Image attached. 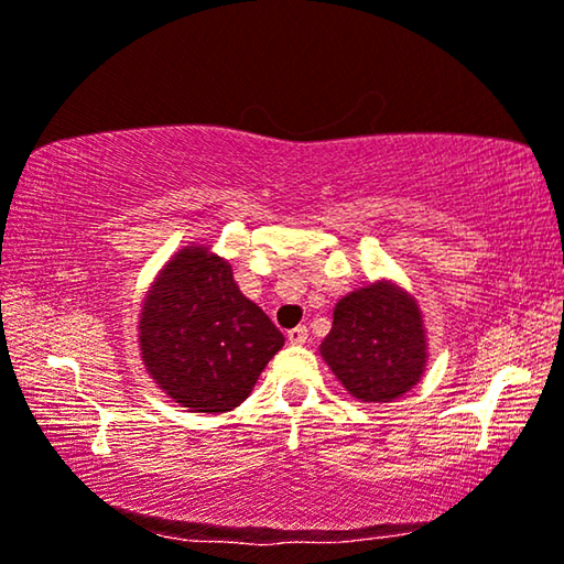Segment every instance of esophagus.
Returning a JSON list of instances; mask_svg holds the SVG:
<instances>
[{
	"instance_id": "esophagus-1",
	"label": "esophagus",
	"mask_w": 564,
	"mask_h": 564,
	"mask_svg": "<svg viewBox=\"0 0 564 564\" xmlns=\"http://www.w3.org/2000/svg\"><path fill=\"white\" fill-rule=\"evenodd\" d=\"M285 338H289V341H291V344H296V346L306 344V341H308V328H306V326H296V328H291V330H289V336H285Z\"/></svg>"
}]
</instances>
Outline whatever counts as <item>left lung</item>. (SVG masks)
<instances>
[{
	"label": "left lung",
	"mask_w": 564,
	"mask_h": 564,
	"mask_svg": "<svg viewBox=\"0 0 564 564\" xmlns=\"http://www.w3.org/2000/svg\"><path fill=\"white\" fill-rule=\"evenodd\" d=\"M424 316L399 283H366L334 306V324L318 346L321 359L348 394L387 404L422 381L429 359Z\"/></svg>",
	"instance_id": "obj_1"
}]
</instances>
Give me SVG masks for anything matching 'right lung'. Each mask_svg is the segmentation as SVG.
<instances>
[{"instance_id":"right-lung-1","label":"right lung","mask_w":564,"mask_h":564,"mask_svg":"<svg viewBox=\"0 0 564 564\" xmlns=\"http://www.w3.org/2000/svg\"><path fill=\"white\" fill-rule=\"evenodd\" d=\"M138 341L150 379L175 404L195 414H226L248 399L285 338L240 293L226 258L191 243L150 283Z\"/></svg>"}]
</instances>
